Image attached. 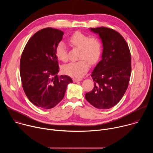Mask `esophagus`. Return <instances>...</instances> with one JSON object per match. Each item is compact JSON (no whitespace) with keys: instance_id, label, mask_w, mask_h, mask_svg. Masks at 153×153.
Segmentation results:
<instances>
[{"instance_id":"esophagus-1","label":"esophagus","mask_w":153,"mask_h":153,"mask_svg":"<svg viewBox=\"0 0 153 153\" xmlns=\"http://www.w3.org/2000/svg\"><path fill=\"white\" fill-rule=\"evenodd\" d=\"M82 80V79H80V78H74V79H73V80L74 82H80V81H81Z\"/></svg>"}]
</instances>
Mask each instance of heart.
I'll return each instance as SVG.
<instances>
[{
	"instance_id": "1",
	"label": "heart",
	"mask_w": 153,
	"mask_h": 153,
	"mask_svg": "<svg viewBox=\"0 0 153 153\" xmlns=\"http://www.w3.org/2000/svg\"><path fill=\"white\" fill-rule=\"evenodd\" d=\"M69 42L72 46L80 49L79 56V59L80 60L63 65L62 71L71 77H82L89 70L88 62L94 64L99 59L102 50V43L97 38L91 37L80 32H76L73 34L70 37ZM56 55L60 60L67 61V49L63 42H59L57 45Z\"/></svg>"
}]
</instances>
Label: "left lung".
I'll list each match as a JSON object with an SVG mask.
<instances>
[{"label":"left lung","mask_w":153,"mask_h":153,"mask_svg":"<svg viewBox=\"0 0 153 153\" xmlns=\"http://www.w3.org/2000/svg\"><path fill=\"white\" fill-rule=\"evenodd\" d=\"M99 34L103 44L102 60L91 73L93 90L85 98L94 107L106 110L115 106L128 86L131 57L126 42L116 31L105 27L90 28Z\"/></svg>","instance_id":"obj_1"}]
</instances>
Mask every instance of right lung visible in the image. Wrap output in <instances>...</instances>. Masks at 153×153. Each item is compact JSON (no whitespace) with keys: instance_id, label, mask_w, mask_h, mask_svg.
Listing matches in <instances>:
<instances>
[{"instance_id":"1","label":"right lung","mask_w":153,"mask_h":153,"mask_svg":"<svg viewBox=\"0 0 153 153\" xmlns=\"http://www.w3.org/2000/svg\"><path fill=\"white\" fill-rule=\"evenodd\" d=\"M63 32L46 28L36 33L22 54L20 74L24 92L34 105L50 109L63 98L67 85L73 82L66 75L59 76L56 48Z\"/></svg>"}]
</instances>
